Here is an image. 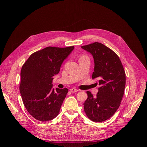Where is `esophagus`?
<instances>
[{
    "label": "esophagus",
    "mask_w": 147,
    "mask_h": 147,
    "mask_svg": "<svg viewBox=\"0 0 147 147\" xmlns=\"http://www.w3.org/2000/svg\"><path fill=\"white\" fill-rule=\"evenodd\" d=\"M70 92H71V93H76V92H77L78 91H79V90L78 89H75V88H72V89H70Z\"/></svg>",
    "instance_id": "1"
}]
</instances>
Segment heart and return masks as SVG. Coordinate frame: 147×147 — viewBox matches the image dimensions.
Masks as SVG:
<instances>
[{"label":"heart","mask_w":147,"mask_h":147,"mask_svg":"<svg viewBox=\"0 0 147 147\" xmlns=\"http://www.w3.org/2000/svg\"><path fill=\"white\" fill-rule=\"evenodd\" d=\"M83 57H85V56H83Z\"/></svg>","instance_id":"b5f03b06"}]
</instances>
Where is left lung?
Segmentation results:
<instances>
[{
	"instance_id": "1",
	"label": "left lung",
	"mask_w": 147,
	"mask_h": 147,
	"mask_svg": "<svg viewBox=\"0 0 147 147\" xmlns=\"http://www.w3.org/2000/svg\"><path fill=\"white\" fill-rule=\"evenodd\" d=\"M82 48L93 55L92 79H98L100 86L96 97L87 92L84 110L91 121L101 122L112 116L121 105L125 87V72L119 57L105 45L96 42Z\"/></svg>"
}]
</instances>
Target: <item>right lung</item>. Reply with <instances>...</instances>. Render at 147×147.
<instances>
[{"instance_id": "right-lung-1", "label": "right lung", "mask_w": 147, "mask_h": 147, "mask_svg": "<svg viewBox=\"0 0 147 147\" xmlns=\"http://www.w3.org/2000/svg\"><path fill=\"white\" fill-rule=\"evenodd\" d=\"M74 47H48L31 54L22 67L19 90L27 111L42 122L54 119L68 90L53 88V76Z\"/></svg>"}]
</instances>
